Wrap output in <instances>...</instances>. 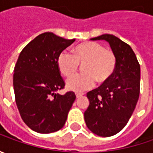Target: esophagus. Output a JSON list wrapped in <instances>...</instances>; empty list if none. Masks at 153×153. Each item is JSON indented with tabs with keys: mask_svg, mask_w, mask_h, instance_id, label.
<instances>
[{
	"mask_svg": "<svg viewBox=\"0 0 153 153\" xmlns=\"http://www.w3.org/2000/svg\"><path fill=\"white\" fill-rule=\"evenodd\" d=\"M82 95H83V94H82V93H76V96L77 99L80 97H82Z\"/></svg>",
	"mask_w": 153,
	"mask_h": 153,
	"instance_id": "esophagus-1",
	"label": "esophagus"
}]
</instances>
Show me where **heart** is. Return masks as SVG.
I'll return each instance as SVG.
<instances>
[{
	"mask_svg": "<svg viewBox=\"0 0 153 153\" xmlns=\"http://www.w3.org/2000/svg\"><path fill=\"white\" fill-rule=\"evenodd\" d=\"M74 55L62 51L58 56L59 71L69 77L76 73L80 65H83V74L76 75L66 81L68 89L82 92L94 87L95 81L102 84L111 78L117 67V57L113 51L105 49L102 45L89 42L76 46Z\"/></svg>",
	"mask_w": 153,
	"mask_h": 153,
	"instance_id": "obj_1",
	"label": "heart"
}]
</instances>
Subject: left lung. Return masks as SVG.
Here are the masks:
<instances>
[{"mask_svg": "<svg viewBox=\"0 0 153 153\" xmlns=\"http://www.w3.org/2000/svg\"><path fill=\"white\" fill-rule=\"evenodd\" d=\"M92 41L105 40L117 57L111 78L87 94L89 105L84 112L86 125L103 137L112 136L125 127L140 95V67L128 44L113 35L105 34Z\"/></svg>", "mask_w": 153, "mask_h": 153, "instance_id": "1", "label": "left lung"}]
</instances>
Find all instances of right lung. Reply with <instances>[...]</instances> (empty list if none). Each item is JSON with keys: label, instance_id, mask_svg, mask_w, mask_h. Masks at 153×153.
Wrapping results in <instances>:
<instances>
[{"label": "right lung", "instance_id": "right-lung-1", "mask_svg": "<svg viewBox=\"0 0 153 153\" xmlns=\"http://www.w3.org/2000/svg\"><path fill=\"white\" fill-rule=\"evenodd\" d=\"M75 42L52 32L37 36L24 48L14 67L15 101L23 121L32 130L49 134L62 128L72 104L74 92L61 95L65 81L57 59Z\"/></svg>", "mask_w": 153, "mask_h": 153}]
</instances>
